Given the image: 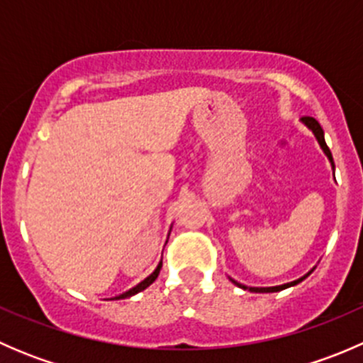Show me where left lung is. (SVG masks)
<instances>
[{"label":"left lung","mask_w":363,"mask_h":363,"mask_svg":"<svg viewBox=\"0 0 363 363\" xmlns=\"http://www.w3.org/2000/svg\"><path fill=\"white\" fill-rule=\"evenodd\" d=\"M300 121H302V123L306 124V126L309 128L311 131H313V133H314V137H316V140H318V144H320L321 151L325 152V156H327L328 161H330V164H332V170H335L334 158H332V152H330V149L327 147V142H325V133H323V128L320 126V123H318V121L314 119V117H302V119H300ZM313 270H314V269H311L309 272L306 274V276L298 277V279L291 281V283H286V284H279V286H269V288H259V286H246V284H240V283H237V281H235V279H232V277H230V281H232V283L235 284V286L242 288V290H250V291H255V294H274V291L286 290V288H290V286H295V284L302 283V281L306 279L307 276H311V274H313Z\"/></svg>","instance_id":"1"}]
</instances>
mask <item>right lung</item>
Instances as JSON below:
<instances>
[{"instance_id":"1","label":"right lung","mask_w":363,"mask_h":363,"mask_svg":"<svg viewBox=\"0 0 363 363\" xmlns=\"http://www.w3.org/2000/svg\"><path fill=\"white\" fill-rule=\"evenodd\" d=\"M172 230V228H170ZM161 267H163V259H160V263H158V267H156L155 269V272L152 274H149L147 277H145L144 281H140V283L137 284V286H133V288H130V290L128 291H124V294H121V295H117V296H113V298H111V300H121V298H130V296H133V295H137L138 291H142V290H145V288L147 286H151L152 283H155L156 281V277L160 276V270H161Z\"/></svg>"}]
</instances>
